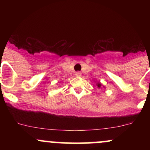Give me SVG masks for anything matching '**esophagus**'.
I'll return each instance as SVG.
<instances>
[{
	"label": "esophagus",
	"instance_id": "34e87169",
	"mask_svg": "<svg viewBox=\"0 0 150 150\" xmlns=\"http://www.w3.org/2000/svg\"><path fill=\"white\" fill-rule=\"evenodd\" d=\"M75 77H81L82 76V73H80V72H76V73H75Z\"/></svg>",
	"mask_w": 150,
	"mask_h": 150
}]
</instances>
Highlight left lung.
<instances>
[{
    "label": "left lung",
    "instance_id": "left-lung-1",
    "mask_svg": "<svg viewBox=\"0 0 150 150\" xmlns=\"http://www.w3.org/2000/svg\"><path fill=\"white\" fill-rule=\"evenodd\" d=\"M96 85L99 89H101V88H105L104 86L102 85V84L101 82H96Z\"/></svg>",
    "mask_w": 150,
    "mask_h": 150
}]
</instances>
